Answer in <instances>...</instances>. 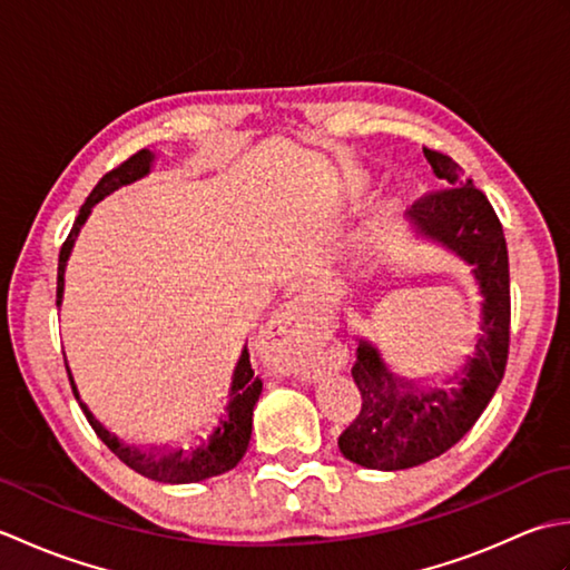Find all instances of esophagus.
<instances>
[{
    "label": "esophagus",
    "mask_w": 570,
    "mask_h": 570,
    "mask_svg": "<svg viewBox=\"0 0 570 570\" xmlns=\"http://www.w3.org/2000/svg\"><path fill=\"white\" fill-rule=\"evenodd\" d=\"M313 325L306 323L304 306L298 301H288L274 313V318L259 331L257 350L264 365L292 377L311 380L316 367L311 365Z\"/></svg>",
    "instance_id": "esophagus-1"
}]
</instances>
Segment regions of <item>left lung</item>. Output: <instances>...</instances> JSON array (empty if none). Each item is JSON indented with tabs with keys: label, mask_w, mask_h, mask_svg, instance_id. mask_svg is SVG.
I'll return each instance as SVG.
<instances>
[{
	"label": "left lung",
	"mask_w": 570,
	"mask_h": 570,
	"mask_svg": "<svg viewBox=\"0 0 570 570\" xmlns=\"http://www.w3.org/2000/svg\"><path fill=\"white\" fill-rule=\"evenodd\" d=\"M423 156L445 188L411 205L409 229L470 266L482 296L480 333L463 367L445 377L448 386L426 384L433 377H399L380 347L362 337L353 367L362 409L337 445L370 470H406L453 448L488 409L510 353V259L502 225L485 193L451 156L426 147Z\"/></svg>",
	"instance_id": "obj_1"
}]
</instances>
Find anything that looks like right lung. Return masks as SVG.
Instances as JSON below:
<instances>
[{
    "label": "right lung",
    "instance_id": "obj_1",
    "mask_svg": "<svg viewBox=\"0 0 570 570\" xmlns=\"http://www.w3.org/2000/svg\"><path fill=\"white\" fill-rule=\"evenodd\" d=\"M151 164H154V154L149 149H141L139 154L131 156V159H127L122 166H117L115 171L105 174L100 178V184L92 188L88 200H85V205L76 217V223H72V229H70L63 249H60L56 306L63 304L66 266L70 259V252L80 235V227L90 217L95 205L110 196V193H115L117 188L135 184V180L147 176L151 171ZM66 370H68L72 394H76L82 414L90 421L92 431L100 435V441L110 448V451L119 460H122L125 465H129L131 470L139 472V475H144V478L156 480V482H168V485H188V482H200V480L223 475V472L233 470L247 451L249 435H252V411H254V406H257L259 394H262V380L254 377L247 345L242 347L237 365L233 370V382H229L225 414L217 416V426L210 431L208 439H200V443L188 448V451L178 445L137 448V445H127L125 441H119L117 435L112 431H107L102 423L92 416V411L82 404L78 386H76V382H72L68 360H66Z\"/></svg>",
    "mask_w": 570,
    "mask_h": 570
}]
</instances>
